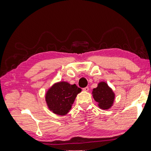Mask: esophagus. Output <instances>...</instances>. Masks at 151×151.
<instances>
[{
    "label": "esophagus",
    "mask_w": 151,
    "mask_h": 151,
    "mask_svg": "<svg viewBox=\"0 0 151 151\" xmlns=\"http://www.w3.org/2000/svg\"><path fill=\"white\" fill-rule=\"evenodd\" d=\"M83 89L84 91H89V88H88V87H86V88H84Z\"/></svg>",
    "instance_id": "esophagus-1"
}]
</instances>
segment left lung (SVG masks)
I'll use <instances>...</instances> for the list:
<instances>
[{
    "label": "left lung",
    "mask_w": 151,
    "mask_h": 151,
    "mask_svg": "<svg viewBox=\"0 0 151 151\" xmlns=\"http://www.w3.org/2000/svg\"><path fill=\"white\" fill-rule=\"evenodd\" d=\"M93 98L98 102L101 109H108L110 108L115 99V94L106 83L101 82L96 88L93 89Z\"/></svg>",
    "instance_id": "left-lung-1"
}]
</instances>
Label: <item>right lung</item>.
<instances>
[{"label": "right lung", "mask_w": 151, "mask_h": 151, "mask_svg": "<svg viewBox=\"0 0 151 151\" xmlns=\"http://www.w3.org/2000/svg\"><path fill=\"white\" fill-rule=\"evenodd\" d=\"M81 89L76 84L70 85L65 82L54 84L46 94V101L54 113L65 115L71 109L77 95Z\"/></svg>", "instance_id": "1"}]
</instances>
